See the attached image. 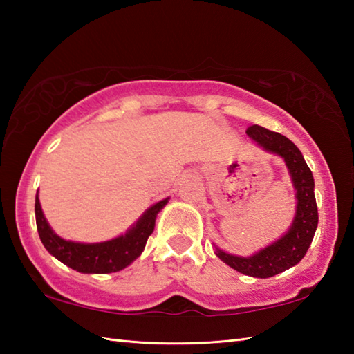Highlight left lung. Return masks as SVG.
Segmentation results:
<instances>
[{
	"mask_svg": "<svg viewBox=\"0 0 354 354\" xmlns=\"http://www.w3.org/2000/svg\"><path fill=\"white\" fill-rule=\"evenodd\" d=\"M247 134L257 145L267 151L279 154L286 160L290 171L293 185L297 189V215L293 218L289 232L281 237L270 247L261 250L250 257L227 254L217 248V254L221 261L234 268L239 273L254 278H270L287 270L303 259L313 242L317 223H319V211L314 195L313 171L304 160L303 154L293 142L286 136L253 124L247 129Z\"/></svg>",
	"mask_w": 354,
	"mask_h": 354,
	"instance_id": "left-lung-1",
	"label": "left lung"
}]
</instances>
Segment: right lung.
I'll return each mask as SVG.
<instances>
[{"mask_svg":"<svg viewBox=\"0 0 354 354\" xmlns=\"http://www.w3.org/2000/svg\"><path fill=\"white\" fill-rule=\"evenodd\" d=\"M167 201L162 200L149 207L124 236L101 243H77L56 236L41 212L39 195L35 196V223L44 247L65 266L81 273H113L123 270L140 256L154 230L156 215Z\"/></svg>","mask_w":354,"mask_h":354,"instance_id":"obj_1","label":"right lung"}]
</instances>
